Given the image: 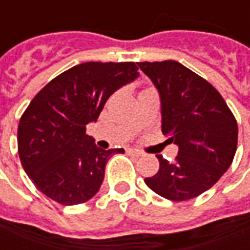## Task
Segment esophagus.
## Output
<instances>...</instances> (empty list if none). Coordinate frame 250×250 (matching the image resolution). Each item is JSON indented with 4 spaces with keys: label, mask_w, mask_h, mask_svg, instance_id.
<instances>
[{
    "label": "esophagus",
    "mask_w": 250,
    "mask_h": 250,
    "mask_svg": "<svg viewBox=\"0 0 250 250\" xmlns=\"http://www.w3.org/2000/svg\"><path fill=\"white\" fill-rule=\"evenodd\" d=\"M128 152L132 154V155H135V157H142L143 155V152L141 150H136V148H128Z\"/></svg>",
    "instance_id": "esophagus-1"
}]
</instances>
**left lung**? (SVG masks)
I'll list each match as a JSON object with an SVG mask.
<instances>
[{
    "mask_svg": "<svg viewBox=\"0 0 250 250\" xmlns=\"http://www.w3.org/2000/svg\"><path fill=\"white\" fill-rule=\"evenodd\" d=\"M138 65L161 96L162 132L179 148L174 162L157 155L159 170L145 182L170 201L198 197L217 184L233 162L238 138L236 118L220 92L181 62Z\"/></svg>",
    "mask_w": 250,
    "mask_h": 250,
    "instance_id": "8db88e82",
    "label": "left lung"
}]
</instances>
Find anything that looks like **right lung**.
Returning a JSON list of instances; mask_svg holds the SVG:
<instances>
[{
    "label": "right lung",
    "instance_id": "right-lung-1",
    "mask_svg": "<svg viewBox=\"0 0 250 250\" xmlns=\"http://www.w3.org/2000/svg\"><path fill=\"white\" fill-rule=\"evenodd\" d=\"M139 76L135 62H83L46 84L21 116V165L36 188L59 204L87 202L98 193L109 157L85 134L112 93Z\"/></svg>",
    "mask_w": 250,
    "mask_h": 250
}]
</instances>
